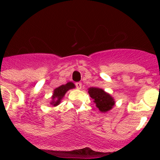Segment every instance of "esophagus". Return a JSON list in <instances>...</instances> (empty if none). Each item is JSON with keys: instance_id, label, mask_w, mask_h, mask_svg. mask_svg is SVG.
<instances>
[{"instance_id": "esophagus-1", "label": "esophagus", "mask_w": 160, "mask_h": 160, "mask_svg": "<svg viewBox=\"0 0 160 160\" xmlns=\"http://www.w3.org/2000/svg\"><path fill=\"white\" fill-rule=\"evenodd\" d=\"M76 87H77V89L80 90L82 88V83H80V82H78V83H76Z\"/></svg>"}]
</instances>
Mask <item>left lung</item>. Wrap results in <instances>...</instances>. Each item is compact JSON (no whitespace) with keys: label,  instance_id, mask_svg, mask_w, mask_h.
I'll list each match as a JSON object with an SVG mask.
<instances>
[{"label":"left lung","instance_id":"obj_1","mask_svg":"<svg viewBox=\"0 0 160 160\" xmlns=\"http://www.w3.org/2000/svg\"><path fill=\"white\" fill-rule=\"evenodd\" d=\"M88 93L101 112H108L111 110L115 104L114 98L101 88H88Z\"/></svg>","mask_w":160,"mask_h":160}]
</instances>
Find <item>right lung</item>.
Wrapping results in <instances>:
<instances>
[{
  "instance_id": "1",
  "label": "right lung",
  "mask_w": 160,
  "mask_h": 160,
  "mask_svg": "<svg viewBox=\"0 0 160 160\" xmlns=\"http://www.w3.org/2000/svg\"><path fill=\"white\" fill-rule=\"evenodd\" d=\"M75 88V84L72 82H68L66 84H62L61 86L58 87L56 89L53 90L52 96V101H50L49 104L52 105L53 107L59 105L60 104L61 101L65 96L66 93L69 90Z\"/></svg>"
}]
</instances>
